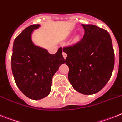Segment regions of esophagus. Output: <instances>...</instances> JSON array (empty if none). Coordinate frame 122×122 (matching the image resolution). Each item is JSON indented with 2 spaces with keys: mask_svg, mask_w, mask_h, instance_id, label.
<instances>
[{
  "mask_svg": "<svg viewBox=\"0 0 122 122\" xmlns=\"http://www.w3.org/2000/svg\"><path fill=\"white\" fill-rule=\"evenodd\" d=\"M63 57H64V59H66V57H67V54H66V52H63Z\"/></svg>",
  "mask_w": 122,
  "mask_h": 122,
  "instance_id": "obj_1",
  "label": "esophagus"
}]
</instances>
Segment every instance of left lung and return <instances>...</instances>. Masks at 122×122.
Instances as JSON below:
<instances>
[{
	"label": "left lung",
	"mask_w": 122,
	"mask_h": 122,
	"mask_svg": "<svg viewBox=\"0 0 122 122\" xmlns=\"http://www.w3.org/2000/svg\"><path fill=\"white\" fill-rule=\"evenodd\" d=\"M83 38L78 44L63 49L68 56V79L73 88L84 95L99 92L109 81L115 63L109 33L92 24H82Z\"/></svg>",
	"instance_id": "obj_1"
}]
</instances>
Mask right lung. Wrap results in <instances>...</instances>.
<instances>
[{
	"label": "right lung",
	"instance_id": "right-lung-1",
	"mask_svg": "<svg viewBox=\"0 0 122 122\" xmlns=\"http://www.w3.org/2000/svg\"><path fill=\"white\" fill-rule=\"evenodd\" d=\"M40 24L27 27L15 39L11 67L17 86L24 95L38 100L49 95L52 79L59 66L65 63L63 49L51 54L32 41L34 31Z\"/></svg>",
	"mask_w": 122,
	"mask_h": 122
}]
</instances>
